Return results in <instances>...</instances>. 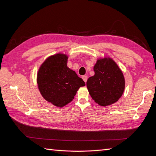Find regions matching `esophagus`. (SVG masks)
Returning <instances> with one entry per match:
<instances>
[{"mask_svg": "<svg viewBox=\"0 0 156 156\" xmlns=\"http://www.w3.org/2000/svg\"><path fill=\"white\" fill-rule=\"evenodd\" d=\"M82 78L83 79V81L86 83L87 81V79H88V76H87V75H83Z\"/></svg>", "mask_w": 156, "mask_h": 156, "instance_id": "34e87169", "label": "esophagus"}]
</instances>
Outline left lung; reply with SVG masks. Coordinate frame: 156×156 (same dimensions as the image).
<instances>
[{
    "mask_svg": "<svg viewBox=\"0 0 156 156\" xmlns=\"http://www.w3.org/2000/svg\"><path fill=\"white\" fill-rule=\"evenodd\" d=\"M94 75L89 77V94L98 105H110L119 101L125 89L124 74L115 61L105 56L99 58L94 66Z\"/></svg>",
    "mask_w": 156,
    "mask_h": 156,
    "instance_id": "obj_1",
    "label": "left lung"
}]
</instances>
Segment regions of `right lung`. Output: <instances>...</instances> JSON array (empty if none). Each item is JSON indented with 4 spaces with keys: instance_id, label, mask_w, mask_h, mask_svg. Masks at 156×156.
I'll list each match as a JSON object with an SVG mask.
<instances>
[{
    "instance_id": "obj_1",
    "label": "right lung",
    "mask_w": 156,
    "mask_h": 156,
    "mask_svg": "<svg viewBox=\"0 0 156 156\" xmlns=\"http://www.w3.org/2000/svg\"><path fill=\"white\" fill-rule=\"evenodd\" d=\"M68 56L58 53L49 56L37 73L39 91L45 100L57 107H64L73 100L79 88L85 86L83 80L67 66Z\"/></svg>"
}]
</instances>
